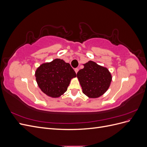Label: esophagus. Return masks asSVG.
Listing matches in <instances>:
<instances>
[{"label": "esophagus", "mask_w": 147, "mask_h": 147, "mask_svg": "<svg viewBox=\"0 0 147 147\" xmlns=\"http://www.w3.org/2000/svg\"><path fill=\"white\" fill-rule=\"evenodd\" d=\"M75 73L76 74H77V72H78V69H77V68H76V69H75Z\"/></svg>", "instance_id": "obj_1"}]
</instances>
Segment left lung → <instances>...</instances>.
Returning <instances> with one entry per match:
<instances>
[{
	"label": "left lung",
	"mask_w": 147,
	"mask_h": 147,
	"mask_svg": "<svg viewBox=\"0 0 147 147\" xmlns=\"http://www.w3.org/2000/svg\"><path fill=\"white\" fill-rule=\"evenodd\" d=\"M77 76L83 94L89 98H97L108 90L112 80V74L107 68L90 61L83 64Z\"/></svg>",
	"instance_id": "1"
}]
</instances>
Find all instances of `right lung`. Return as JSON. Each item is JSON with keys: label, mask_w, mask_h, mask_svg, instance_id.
Returning <instances> with one entry per match:
<instances>
[{"label": "right lung", "mask_w": 147, "mask_h": 147, "mask_svg": "<svg viewBox=\"0 0 147 147\" xmlns=\"http://www.w3.org/2000/svg\"><path fill=\"white\" fill-rule=\"evenodd\" d=\"M35 76L41 91L49 97L57 98L64 94L76 73L69 63L55 59L42 64L35 70Z\"/></svg>", "instance_id": "add662e5"}]
</instances>
